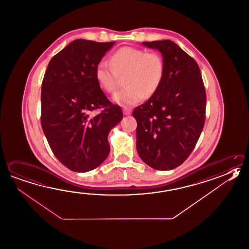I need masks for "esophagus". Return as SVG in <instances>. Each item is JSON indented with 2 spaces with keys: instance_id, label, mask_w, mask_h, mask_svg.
<instances>
[{
  "instance_id": "esophagus-1",
  "label": "esophagus",
  "mask_w": 249,
  "mask_h": 249,
  "mask_svg": "<svg viewBox=\"0 0 249 249\" xmlns=\"http://www.w3.org/2000/svg\"><path fill=\"white\" fill-rule=\"evenodd\" d=\"M131 113L132 110L130 109V108H123V113H124L125 115H129V114H131Z\"/></svg>"
}]
</instances>
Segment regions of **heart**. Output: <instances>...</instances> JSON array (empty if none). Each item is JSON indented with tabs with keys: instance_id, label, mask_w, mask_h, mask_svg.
Listing matches in <instances>:
<instances>
[{
	"instance_id": "heart-1",
	"label": "heart",
	"mask_w": 249,
	"mask_h": 249,
	"mask_svg": "<svg viewBox=\"0 0 249 249\" xmlns=\"http://www.w3.org/2000/svg\"><path fill=\"white\" fill-rule=\"evenodd\" d=\"M164 62L157 53H147L136 47L119 48L110 57V65L100 61L95 68V78L99 87L114 93L120 87L119 76L126 75V88L113 97L122 107H130L150 98L160 88L164 76Z\"/></svg>"
}]
</instances>
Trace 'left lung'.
I'll list each match as a JSON object with an SVG mask.
<instances>
[{
    "label": "left lung",
    "mask_w": 249,
    "mask_h": 249,
    "mask_svg": "<svg viewBox=\"0 0 249 249\" xmlns=\"http://www.w3.org/2000/svg\"><path fill=\"white\" fill-rule=\"evenodd\" d=\"M159 50L164 62L160 88L133 116L136 150L150 167H178L191 154L205 122L206 92L196 61L169 39L142 42Z\"/></svg>",
    "instance_id": "obj_1"
}]
</instances>
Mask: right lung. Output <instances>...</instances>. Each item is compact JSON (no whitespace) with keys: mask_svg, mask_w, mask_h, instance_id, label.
Listing matches in <instances>:
<instances>
[{"mask_svg":"<svg viewBox=\"0 0 249 249\" xmlns=\"http://www.w3.org/2000/svg\"><path fill=\"white\" fill-rule=\"evenodd\" d=\"M114 42L75 39L53 57L41 86V126L54 156L77 173L107 158V136L123 118L95 78V68ZM99 107L104 111L96 114Z\"/></svg>","mask_w":249,"mask_h":249,"instance_id":"1","label":"right lung"}]
</instances>
